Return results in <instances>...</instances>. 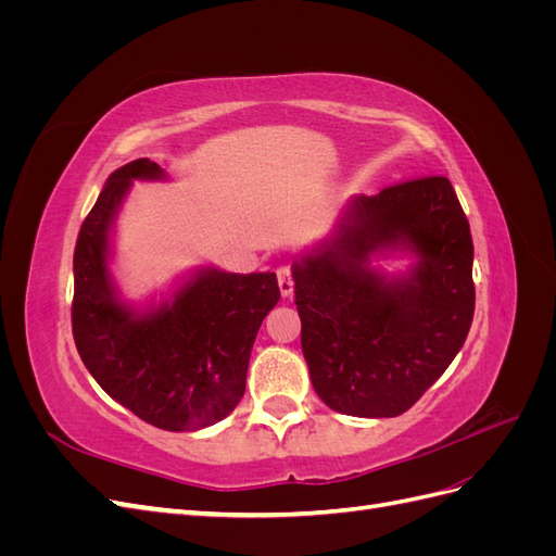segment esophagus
I'll list each match as a JSON object with an SVG mask.
<instances>
[{
	"mask_svg": "<svg viewBox=\"0 0 556 556\" xmlns=\"http://www.w3.org/2000/svg\"><path fill=\"white\" fill-rule=\"evenodd\" d=\"M276 276H278V288L282 296H292L294 292V276H292V268L288 264H280L276 268Z\"/></svg>",
	"mask_w": 556,
	"mask_h": 556,
	"instance_id": "1",
	"label": "esophagus"
}]
</instances>
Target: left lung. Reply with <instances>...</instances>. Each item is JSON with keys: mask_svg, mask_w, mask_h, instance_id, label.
Listing matches in <instances>:
<instances>
[{"mask_svg": "<svg viewBox=\"0 0 556 556\" xmlns=\"http://www.w3.org/2000/svg\"><path fill=\"white\" fill-rule=\"evenodd\" d=\"M384 249L414 252L406 277L370 266ZM292 276L311 382L343 415L406 413L445 374L473 323V239L445 176L355 197Z\"/></svg>", "mask_w": 556, "mask_h": 556, "instance_id": "8db88e82", "label": "left lung"}]
</instances>
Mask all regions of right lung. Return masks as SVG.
Masks as SVG:
<instances>
[{
    "mask_svg": "<svg viewBox=\"0 0 556 556\" xmlns=\"http://www.w3.org/2000/svg\"><path fill=\"white\" fill-rule=\"evenodd\" d=\"M157 178L160 164L146 157L121 166L83 220L72 329L83 364L111 399L157 429L197 431L239 406L252 343L280 290L268 271L199 268L157 308L123 304L109 271V231L131 180Z\"/></svg>",
    "mask_w": 556,
    "mask_h": 556,
    "instance_id": "right-lung-1",
    "label": "right lung"
}]
</instances>
